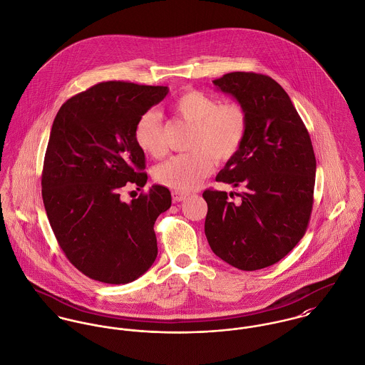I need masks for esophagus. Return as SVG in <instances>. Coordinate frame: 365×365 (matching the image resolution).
Instances as JSON below:
<instances>
[{
  "label": "esophagus",
  "mask_w": 365,
  "mask_h": 365,
  "mask_svg": "<svg viewBox=\"0 0 365 365\" xmlns=\"http://www.w3.org/2000/svg\"><path fill=\"white\" fill-rule=\"evenodd\" d=\"M188 197V194H185V192H181V191H173L171 192V198H173V202H182V200H185Z\"/></svg>",
  "instance_id": "obj_1"
}]
</instances>
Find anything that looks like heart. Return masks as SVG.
I'll return each mask as SVG.
<instances>
[{
	"label": "heart",
	"instance_id": "b5f03b06",
	"mask_svg": "<svg viewBox=\"0 0 365 365\" xmlns=\"http://www.w3.org/2000/svg\"><path fill=\"white\" fill-rule=\"evenodd\" d=\"M174 111L194 125L188 153H181L156 167L155 180L175 191H194L215 166L229 162L241 149L247 135L248 118L238 103H222L200 91H187L173 104ZM138 148L152 158L167 152L165 128L158 111L143 113L135 125Z\"/></svg>",
	"mask_w": 365,
	"mask_h": 365
}]
</instances>
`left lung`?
Returning <instances> with one entry per match:
<instances>
[{
    "label": "left lung",
    "mask_w": 365,
    "mask_h": 365,
    "mask_svg": "<svg viewBox=\"0 0 365 365\" xmlns=\"http://www.w3.org/2000/svg\"><path fill=\"white\" fill-rule=\"evenodd\" d=\"M213 83L244 107L248 127L241 149L216 177L244 190L235 192L240 203L225 191L206 190L205 234L229 265L264 269L283 259L307 232L317 171L311 138L289 95L270 76L230 72Z\"/></svg>",
    "instance_id": "1"
}]
</instances>
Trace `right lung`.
<instances>
[{
    "label": "right lung",
    "instance_id": "right-lung-1",
    "mask_svg": "<svg viewBox=\"0 0 365 365\" xmlns=\"http://www.w3.org/2000/svg\"><path fill=\"white\" fill-rule=\"evenodd\" d=\"M167 93V86L101 82L66 100L54 118L43 203L68 261L93 280L130 283L158 257L153 226L171 206L170 191L152 185L130 203L120 195L127 185L146 184L135 125Z\"/></svg>",
    "mask_w": 365,
    "mask_h": 365
}]
</instances>
